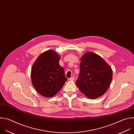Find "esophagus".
Listing matches in <instances>:
<instances>
[{"instance_id": "esophagus-1", "label": "esophagus", "mask_w": 134, "mask_h": 134, "mask_svg": "<svg viewBox=\"0 0 134 134\" xmlns=\"http://www.w3.org/2000/svg\"><path fill=\"white\" fill-rule=\"evenodd\" d=\"M69 80H70V81H73V80H74V77L73 76L71 77L69 79Z\"/></svg>"}]
</instances>
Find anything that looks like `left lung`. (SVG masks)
Returning <instances> with one entry per match:
<instances>
[{"instance_id":"1","label":"left lung","mask_w":134,"mask_h":134,"mask_svg":"<svg viewBox=\"0 0 134 134\" xmlns=\"http://www.w3.org/2000/svg\"><path fill=\"white\" fill-rule=\"evenodd\" d=\"M76 85L87 97L96 99L107 91L112 81L113 70L102 58L88 52L81 58Z\"/></svg>"}]
</instances>
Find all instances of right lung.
Segmentation results:
<instances>
[{"mask_svg":"<svg viewBox=\"0 0 134 134\" xmlns=\"http://www.w3.org/2000/svg\"><path fill=\"white\" fill-rule=\"evenodd\" d=\"M60 55L53 50L44 52L37 58L31 70L32 83L44 97L55 96L63 87L67 78L59 64Z\"/></svg>","mask_w":134,"mask_h":134,"instance_id":"obj_1","label":"right lung"}]
</instances>
